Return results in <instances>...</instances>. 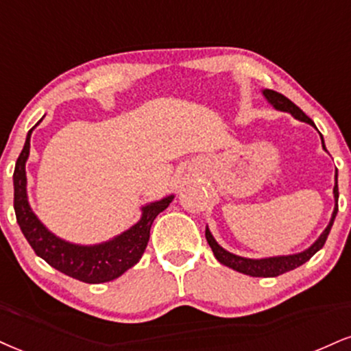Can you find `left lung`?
<instances>
[{
	"label": "left lung",
	"instance_id": "left-lung-1",
	"mask_svg": "<svg viewBox=\"0 0 351 351\" xmlns=\"http://www.w3.org/2000/svg\"><path fill=\"white\" fill-rule=\"evenodd\" d=\"M261 93H263V96L267 98L268 103L271 104L274 109H278V111H282V112H289L294 119L306 122V124L315 128L314 121H312L311 117H307L306 114H304L301 109H299L296 104L293 103V101H289L286 96H282L281 93H276L273 90H263ZM320 138H322V134H320ZM322 147H324V150L327 152V149H325V145H324V138H322ZM333 197H335V208H333L330 222H328V226L325 227V230L322 232V234L319 235V239L315 240V242L312 243L309 248H306L304 252L293 253V255L268 256V258H245V256H239V255H235V253H230V252H227L226 248H222L221 245L216 242V239L213 237L209 227H206V240H208L209 247L213 248L214 256H216L219 263L226 265V267L235 269V271L248 274V276H255V278L280 276V274H282V273L291 271V269L301 267V265L306 263L307 260H311L312 256H314L315 253H317L320 248L324 247L325 240H327L328 234H330V229L333 226V221H335L337 213H339V204H337V202H339V184H337V173H335V186H333Z\"/></svg>",
	"mask_w": 351,
	"mask_h": 351
}]
</instances>
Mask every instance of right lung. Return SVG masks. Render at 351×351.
Segmentation results:
<instances>
[{"label":"right lung","instance_id":"1","mask_svg":"<svg viewBox=\"0 0 351 351\" xmlns=\"http://www.w3.org/2000/svg\"><path fill=\"white\" fill-rule=\"evenodd\" d=\"M36 125L27 132L26 143L16 162L14 175H12L14 213L24 237L27 239L37 256H40L50 267L66 276L90 282V285L116 280L142 258L150 239L152 223L162 210L170 206L175 196L170 194V196H165L163 199L142 206L141 219L128 230L111 240H106V242L78 245L57 237L39 221L27 201L26 162L29 158V150H31V134Z\"/></svg>","mask_w":351,"mask_h":351}]
</instances>
